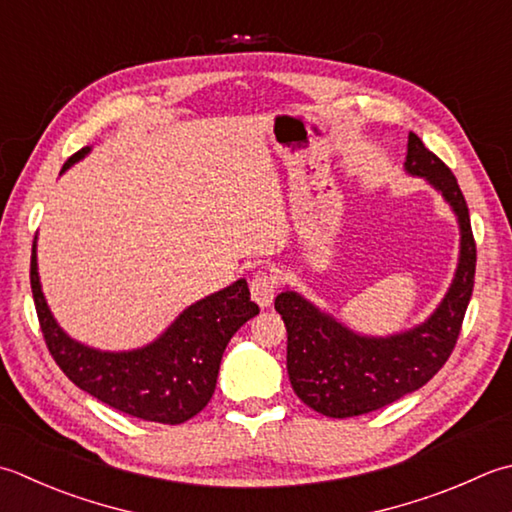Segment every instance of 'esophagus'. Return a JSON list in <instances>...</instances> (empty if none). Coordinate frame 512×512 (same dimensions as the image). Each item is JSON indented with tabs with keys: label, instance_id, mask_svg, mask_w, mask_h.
I'll list each match as a JSON object with an SVG mask.
<instances>
[{
	"label": "esophagus",
	"instance_id": "esophagus-1",
	"mask_svg": "<svg viewBox=\"0 0 512 512\" xmlns=\"http://www.w3.org/2000/svg\"><path fill=\"white\" fill-rule=\"evenodd\" d=\"M277 288V275L266 273V270H259V273H255L253 279H250V297H253L259 306L273 304Z\"/></svg>",
	"mask_w": 512,
	"mask_h": 512
}]
</instances>
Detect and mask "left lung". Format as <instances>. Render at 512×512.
<instances>
[{"label": "left lung", "mask_w": 512, "mask_h": 512, "mask_svg": "<svg viewBox=\"0 0 512 512\" xmlns=\"http://www.w3.org/2000/svg\"><path fill=\"white\" fill-rule=\"evenodd\" d=\"M406 170L442 190L462 228V257L453 286L426 324L388 339L359 337L333 317L319 313L293 290L275 299V310L282 315L288 333L290 386L306 406L326 417L373 413L422 388L448 362L462 333L477 264L464 193L453 170L430 153L415 133L408 135Z\"/></svg>", "instance_id": "left-lung-1"}]
</instances>
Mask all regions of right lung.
Returning a JSON list of instances; mask_svg holds the SVG:
<instances>
[{
    "label": "right lung",
    "mask_w": 512,
    "mask_h": 512,
    "mask_svg": "<svg viewBox=\"0 0 512 512\" xmlns=\"http://www.w3.org/2000/svg\"><path fill=\"white\" fill-rule=\"evenodd\" d=\"M88 153H77L64 170ZM30 288L48 353L64 375L110 408L157 424H184L215 393L222 355L239 328L259 313L246 279L186 308L166 333L133 353H99L64 335L46 306L37 275L35 244Z\"/></svg>",
    "instance_id": "obj_1"
}]
</instances>
